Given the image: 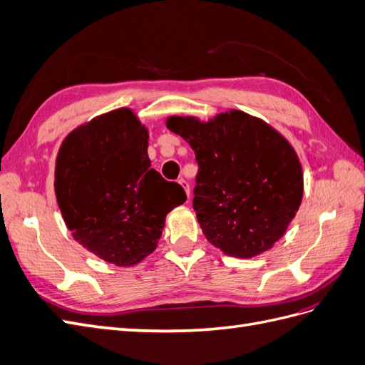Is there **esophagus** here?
I'll return each instance as SVG.
<instances>
[{"label":"esophagus","mask_w":365,"mask_h":365,"mask_svg":"<svg viewBox=\"0 0 365 365\" xmlns=\"http://www.w3.org/2000/svg\"><path fill=\"white\" fill-rule=\"evenodd\" d=\"M181 185H182V189L185 190V193H187V196H190V184H189V181H185L184 178H181L180 181H178Z\"/></svg>","instance_id":"obj_1"}]
</instances>
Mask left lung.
<instances>
[{
	"label": "left lung",
	"mask_w": 365,
	"mask_h": 365,
	"mask_svg": "<svg viewBox=\"0 0 365 365\" xmlns=\"http://www.w3.org/2000/svg\"><path fill=\"white\" fill-rule=\"evenodd\" d=\"M168 128L195 150L193 208L210 244L242 259L269 250L303 197L302 165L289 143L236 109L208 123L170 117Z\"/></svg>",
	"instance_id": "8db88e82"
}]
</instances>
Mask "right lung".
<instances>
[{"label": "right lung", "mask_w": 365, "mask_h": 365, "mask_svg": "<svg viewBox=\"0 0 365 365\" xmlns=\"http://www.w3.org/2000/svg\"><path fill=\"white\" fill-rule=\"evenodd\" d=\"M54 178L73 237L118 267L155 250L165 215L187 200L178 182L150 169L148 130L126 108L73 130L61 146Z\"/></svg>", "instance_id": "obj_1"}]
</instances>
